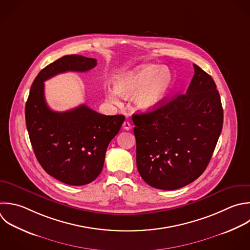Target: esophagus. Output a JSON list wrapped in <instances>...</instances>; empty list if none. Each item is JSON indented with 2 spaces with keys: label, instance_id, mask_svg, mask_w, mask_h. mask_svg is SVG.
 Instances as JSON below:
<instances>
[{
  "label": "esophagus",
  "instance_id": "1",
  "mask_svg": "<svg viewBox=\"0 0 250 250\" xmlns=\"http://www.w3.org/2000/svg\"><path fill=\"white\" fill-rule=\"evenodd\" d=\"M122 127H123V129L124 130H127V131H129L130 129H131V127H132V125L130 124V122H128V121H125L124 123H123V125H122Z\"/></svg>",
  "mask_w": 250,
  "mask_h": 250
}]
</instances>
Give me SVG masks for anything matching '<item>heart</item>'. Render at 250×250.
<instances>
[{"label": "heart", "instance_id": "obj_1", "mask_svg": "<svg viewBox=\"0 0 250 250\" xmlns=\"http://www.w3.org/2000/svg\"><path fill=\"white\" fill-rule=\"evenodd\" d=\"M173 86L174 75L168 68L159 64H145L119 76L114 87H106L105 96L110 103L119 104L120 96L129 99L137 94V108L148 112L165 101Z\"/></svg>", "mask_w": 250, "mask_h": 250}]
</instances>
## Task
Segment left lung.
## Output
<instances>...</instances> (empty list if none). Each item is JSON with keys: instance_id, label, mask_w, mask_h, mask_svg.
Listing matches in <instances>:
<instances>
[{"instance_id": "obj_1", "label": "left lung", "mask_w": 250, "mask_h": 250, "mask_svg": "<svg viewBox=\"0 0 250 250\" xmlns=\"http://www.w3.org/2000/svg\"><path fill=\"white\" fill-rule=\"evenodd\" d=\"M193 68L186 94L132 116L138 171L155 188L173 190L196 180L222 131L223 108L216 84L199 66Z\"/></svg>"}]
</instances>
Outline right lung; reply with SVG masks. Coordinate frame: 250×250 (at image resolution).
I'll use <instances>...</instances> for the list:
<instances>
[{"instance_id":"right-lung-1","label":"right lung","mask_w":250,"mask_h":250,"mask_svg":"<svg viewBox=\"0 0 250 250\" xmlns=\"http://www.w3.org/2000/svg\"><path fill=\"white\" fill-rule=\"evenodd\" d=\"M97 60L78 55L64 56L47 65L35 78L25 105L30 142L43 169L70 186L93 182L102 172L105 151L125 120L124 115H104L86 104L58 112L45 100L44 82L67 72H85Z\"/></svg>"}]
</instances>
